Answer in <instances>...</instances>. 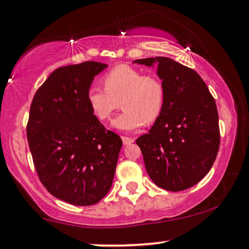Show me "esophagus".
I'll return each instance as SVG.
<instances>
[{
	"label": "esophagus",
	"instance_id": "1",
	"mask_svg": "<svg viewBox=\"0 0 249 249\" xmlns=\"http://www.w3.org/2000/svg\"><path fill=\"white\" fill-rule=\"evenodd\" d=\"M122 140H123L124 145H129V144L134 142V139H132V137H128V136H122Z\"/></svg>",
	"mask_w": 249,
	"mask_h": 249
}]
</instances>
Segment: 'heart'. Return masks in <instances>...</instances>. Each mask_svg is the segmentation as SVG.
Instances as JSON below:
<instances>
[{
    "label": "heart",
    "instance_id": "b5f03b06",
    "mask_svg": "<svg viewBox=\"0 0 249 249\" xmlns=\"http://www.w3.org/2000/svg\"><path fill=\"white\" fill-rule=\"evenodd\" d=\"M102 83L104 89L91 87L87 92L89 108L99 121H108L120 103L124 112L112 123L118 131H136L144 123L152 124L161 116L164 88L158 77L121 65L107 72Z\"/></svg>",
    "mask_w": 249,
    "mask_h": 249
}]
</instances>
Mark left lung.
Returning <instances> with one entry per match:
<instances>
[{"label": "left lung", "mask_w": 249, "mask_h": 249, "mask_svg": "<svg viewBox=\"0 0 249 249\" xmlns=\"http://www.w3.org/2000/svg\"><path fill=\"white\" fill-rule=\"evenodd\" d=\"M158 64L164 106L147 134L136 144L152 181L168 191L194 187L210 171L220 144L216 102L194 69L166 57L137 59Z\"/></svg>", "instance_id": "obj_1"}]
</instances>
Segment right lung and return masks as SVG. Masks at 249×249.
Listing matches in <instances>:
<instances>
[{
    "mask_svg": "<svg viewBox=\"0 0 249 249\" xmlns=\"http://www.w3.org/2000/svg\"><path fill=\"white\" fill-rule=\"evenodd\" d=\"M107 67L86 61L55 69L36 90L27 136L36 171L55 198L91 206L112 187L122 139L91 113L87 92Z\"/></svg>",
    "mask_w": 249,
    "mask_h": 249,
    "instance_id": "1",
    "label": "right lung"
}]
</instances>
